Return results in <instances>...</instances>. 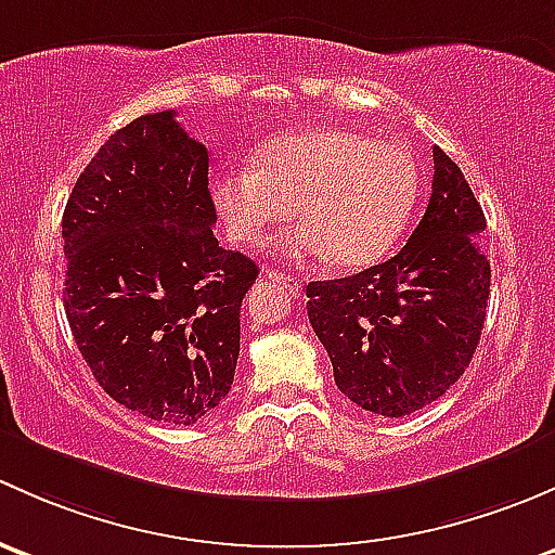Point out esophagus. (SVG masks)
<instances>
[{
    "label": "esophagus",
    "instance_id": "obj_1",
    "mask_svg": "<svg viewBox=\"0 0 555 555\" xmlns=\"http://www.w3.org/2000/svg\"><path fill=\"white\" fill-rule=\"evenodd\" d=\"M264 278L270 280V283L280 285V288H285V291H288V294H299V291H301V283H299V280H296L294 275H288V272L270 270V272H267Z\"/></svg>",
    "mask_w": 555,
    "mask_h": 555
}]
</instances>
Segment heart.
<instances>
[{
    "instance_id": "b5f03b06",
    "label": "heart",
    "mask_w": 555,
    "mask_h": 555,
    "mask_svg": "<svg viewBox=\"0 0 555 555\" xmlns=\"http://www.w3.org/2000/svg\"><path fill=\"white\" fill-rule=\"evenodd\" d=\"M420 184V165L398 141H371L350 128H307L264 144L254 163L227 168L210 194L235 243H267L296 205L305 227L291 248L356 270L396 248Z\"/></svg>"
}]
</instances>
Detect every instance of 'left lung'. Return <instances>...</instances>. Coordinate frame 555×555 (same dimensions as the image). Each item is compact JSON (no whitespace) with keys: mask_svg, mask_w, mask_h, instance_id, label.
I'll list each match as a JSON object with an SVG mask.
<instances>
[{"mask_svg":"<svg viewBox=\"0 0 555 555\" xmlns=\"http://www.w3.org/2000/svg\"><path fill=\"white\" fill-rule=\"evenodd\" d=\"M433 194L392 259L358 275L307 285V315L352 403L405 416L465 374L487 320V216L443 150H433Z\"/></svg>","mask_w":555,"mask_h":555,"instance_id":"8db88e82","label":"left lung"}]
</instances>
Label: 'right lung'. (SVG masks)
Segmentation results:
<instances>
[{
  "mask_svg": "<svg viewBox=\"0 0 555 555\" xmlns=\"http://www.w3.org/2000/svg\"><path fill=\"white\" fill-rule=\"evenodd\" d=\"M208 150L176 112L108 135L64 210V307L106 396L194 425L230 392L240 307L259 267L214 237Z\"/></svg>",
  "mask_w": 555,
  "mask_h": 555,
  "instance_id": "1",
  "label": "right lung"
}]
</instances>
